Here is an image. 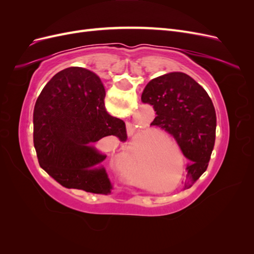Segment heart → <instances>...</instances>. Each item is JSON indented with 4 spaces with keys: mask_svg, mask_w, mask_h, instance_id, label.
Returning <instances> with one entry per match:
<instances>
[{
    "mask_svg": "<svg viewBox=\"0 0 254 254\" xmlns=\"http://www.w3.org/2000/svg\"><path fill=\"white\" fill-rule=\"evenodd\" d=\"M144 157L142 156L141 142L134 140L131 147L124 151L118 159L119 171L127 179L133 183H142V170H143Z\"/></svg>",
    "mask_w": 254,
    "mask_h": 254,
    "instance_id": "heart-1",
    "label": "heart"
}]
</instances>
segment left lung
Wrapping results in <instances>:
<instances>
[{"label": "left lung", "mask_w": 254, "mask_h": 254, "mask_svg": "<svg viewBox=\"0 0 254 254\" xmlns=\"http://www.w3.org/2000/svg\"><path fill=\"white\" fill-rule=\"evenodd\" d=\"M142 102L156 111L150 126L174 136L189 159L184 186L191 187L207 168L216 134V112L206 91L189 75L173 72L150 80Z\"/></svg>", "instance_id": "left-lung-1"}]
</instances>
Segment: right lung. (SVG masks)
<instances>
[{"instance_id":"right-lung-1","label":"right lung","mask_w":254,"mask_h":254,"mask_svg":"<svg viewBox=\"0 0 254 254\" xmlns=\"http://www.w3.org/2000/svg\"><path fill=\"white\" fill-rule=\"evenodd\" d=\"M98 76L71 66L45 84L34 109V145L40 166L66 189L110 194L103 166L106 155L94 144L107 135L127 139L125 123L105 109Z\"/></svg>"}]
</instances>
